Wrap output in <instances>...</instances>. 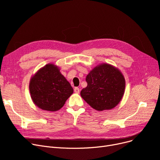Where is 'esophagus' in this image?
Instances as JSON below:
<instances>
[{
    "instance_id": "esophagus-1",
    "label": "esophagus",
    "mask_w": 160,
    "mask_h": 160,
    "mask_svg": "<svg viewBox=\"0 0 160 160\" xmlns=\"http://www.w3.org/2000/svg\"><path fill=\"white\" fill-rule=\"evenodd\" d=\"M74 92H75V93H79L80 90H79V89L78 87H75V88H74Z\"/></svg>"
}]
</instances>
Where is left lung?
Segmentation results:
<instances>
[{"label":"left lung","instance_id":"left-lung-1","mask_svg":"<svg viewBox=\"0 0 160 160\" xmlns=\"http://www.w3.org/2000/svg\"><path fill=\"white\" fill-rule=\"evenodd\" d=\"M87 86L81 96L97 111L114 108L120 102L125 89V79L121 71L108 63L98 65L86 77Z\"/></svg>","mask_w":160,"mask_h":160}]
</instances>
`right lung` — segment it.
<instances>
[{
	"label": "right lung",
	"instance_id": "add662e5",
	"mask_svg": "<svg viewBox=\"0 0 160 160\" xmlns=\"http://www.w3.org/2000/svg\"><path fill=\"white\" fill-rule=\"evenodd\" d=\"M29 89L36 105L47 111H57L73 94V89L58 66L46 65L32 77Z\"/></svg>",
	"mask_w": 160,
	"mask_h": 160
}]
</instances>
